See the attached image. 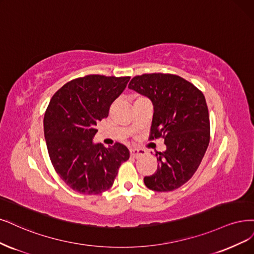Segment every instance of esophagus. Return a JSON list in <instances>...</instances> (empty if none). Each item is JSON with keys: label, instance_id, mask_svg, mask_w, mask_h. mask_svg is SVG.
Wrapping results in <instances>:
<instances>
[{"label": "esophagus", "instance_id": "obj_1", "mask_svg": "<svg viewBox=\"0 0 254 254\" xmlns=\"http://www.w3.org/2000/svg\"><path fill=\"white\" fill-rule=\"evenodd\" d=\"M145 150L143 149H136V148H131L130 149V155L134 157V159H137V157H141L145 155Z\"/></svg>", "mask_w": 254, "mask_h": 254}]
</instances>
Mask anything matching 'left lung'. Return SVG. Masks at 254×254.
Segmentation results:
<instances>
[{
	"label": "left lung",
	"mask_w": 254,
	"mask_h": 254,
	"mask_svg": "<svg viewBox=\"0 0 254 254\" xmlns=\"http://www.w3.org/2000/svg\"><path fill=\"white\" fill-rule=\"evenodd\" d=\"M128 88L153 105L149 139L163 137L164 152L155 153L157 169L144 183L154 191L167 192L187 183L202 162L210 141V121L203 92L176 74L145 73Z\"/></svg>",
	"instance_id": "left-lung-1"
}]
</instances>
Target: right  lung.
<instances>
[{"mask_svg": "<svg viewBox=\"0 0 254 254\" xmlns=\"http://www.w3.org/2000/svg\"><path fill=\"white\" fill-rule=\"evenodd\" d=\"M130 76L89 74L66 83L51 98L44 116V135L55 170L67 185L82 194L108 190L128 148L94 144L97 124L124 91Z\"/></svg>", "mask_w": 254, "mask_h": 254, "instance_id": "1", "label": "right lung"}]
</instances>
